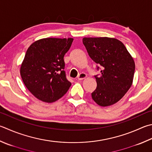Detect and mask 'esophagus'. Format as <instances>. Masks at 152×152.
Returning a JSON list of instances; mask_svg holds the SVG:
<instances>
[{
  "mask_svg": "<svg viewBox=\"0 0 152 152\" xmlns=\"http://www.w3.org/2000/svg\"><path fill=\"white\" fill-rule=\"evenodd\" d=\"M86 77H87V75H86L85 73H81L79 74L78 77H77V79H78V80H80V81H81V80L85 79Z\"/></svg>",
  "mask_w": 152,
  "mask_h": 152,
  "instance_id": "34e87169",
  "label": "esophagus"
}]
</instances>
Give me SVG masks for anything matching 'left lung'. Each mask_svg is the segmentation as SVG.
<instances>
[{
	"label": "left lung",
	"instance_id": "left-lung-1",
	"mask_svg": "<svg viewBox=\"0 0 152 152\" xmlns=\"http://www.w3.org/2000/svg\"><path fill=\"white\" fill-rule=\"evenodd\" d=\"M83 43L90 58L101 67V75L94 76L97 87L91 93L92 99L101 107L115 104L132 85L135 71L132 57L115 38H84Z\"/></svg>",
	"mask_w": 152,
	"mask_h": 152
}]
</instances>
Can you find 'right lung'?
<instances>
[{"label": "right lung", "instance_id": "obj_1", "mask_svg": "<svg viewBox=\"0 0 152 152\" xmlns=\"http://www.w3.org/2000/svg\"><path fill=\"white\" fill-rule=\"evenodd\" d=\"M73 41L71 38H48L36 41L28 48L21 65L20 75L26 87L38 99L55 102L71 87L64 70V58Z\"/></svg>", "mask_w": 152, "mask_h": 152}]
</instances>
